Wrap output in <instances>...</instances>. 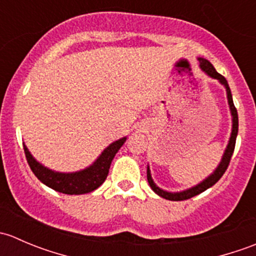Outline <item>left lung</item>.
<instances>
[{
    "mask_svg": "<svg viewBox=\"0 0 256 256\" xmlns=\"http://www.w3.org/2000/svg\"><path fill=\"white\" fill-rule=\"evenodd\" d=\"M200 60V66L208 76L210 78L216 79L222 85H224L226 90V98H228V104H229V109H230V114H232V121H233V125H232V134H230V138L228 141V146H226V151H224L223 157H222V161L220 164H218L216 170H214L213 174L210 176H208L206 180H203L202 182L198 183L197 186L194 187H190L188 190H182V192H167V190H161L158 186H156V183L154 182L151 177V171H150V167L147 166V180H148V184L150 187L152 188L156 194H158L160 197L164 198V200H188V198H192L194 196L200 194V193L204 192L206 190L210 188L212 186L216 184L219 180H220L222 176L224 174V172L226 171L229 166V162H230L232 158V154L234 152V147H236V135H238V112H236V106H234V102H233V96H232V92H230V88H229L228 82L226 79L224 78L223 76L218 73V72L214 69V66H212L210 62H208L207 59L204 58H198Z\"/></svg>",
    "mask_w": 256,
    "mask_h": 256,
    "instance_id": "left-lung-1",
    "label": "left lung"
}]
</instances>
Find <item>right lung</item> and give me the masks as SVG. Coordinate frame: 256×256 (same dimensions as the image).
<instances>
[{"instance_id": "obj_1", "label": "right lung", "mask_w": 256, "mask_h": 256, "mask_svg": "<svg viewBox=\"0 0 256 256\" xmlns=\"http://www.w3.org/2000/svg\"><path fill=\"white\" fill-rule=\"evenodd\" d=\"M125 141L126 138H122L110 144L102 152V154L98 157L94 164L82 171L69 172V174L52 171L43 166L42 164H40L30 154L24 144H23V148H24L26 158H27L30 170L40 182L44 183L52 190L64 193V194H85V193L92 192L104 183L108 174H109L112 158L118 154L120 147L125 144Z\"/></svg>"}]
</instances>
